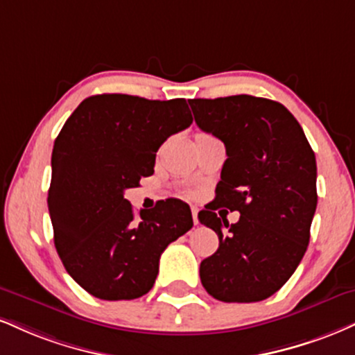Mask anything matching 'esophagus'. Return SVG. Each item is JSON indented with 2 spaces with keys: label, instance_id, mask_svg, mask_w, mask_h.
I'll list each match as a JSON object with an SVG mask.
<instances>
[{
  "label": "esophagus",
  "instance_id": "esophagus-1",
  "mask_svg": "<svg viewBox=\"0 0 355 355\" xmlns=\"http://www.w3.org/2000/svg\"><path fill=\"white\" fill-rule=\"evenodd\" d=\"M191 216H193V223L198 225V208L191 207Z\"/></svg>",
  "mask_w": 355,
  "mask_h": 355
}]
</instances>
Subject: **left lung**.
<instances>
[{
	"label": "left lung",
	"mask_w": 355,
	"mask_h": 355,
	"mask_svg": "<svg viewBox=\"0 0 355 355\" xmlns=\"http://www.w3.org/2000/svg\"><path fill=\"white\" fill-rule=\"evenodd\" d=\"M189 102L196 125L218 137L228 155L215 200L198 213L220 240L200 264V279L218 301H263L283 288L309 245L318 205L314 152L279 102L246 94ZM220 206L240 211L241 220L220 219Z\"/></svg>",
	"instance_id": "left-lung-1"
}]
</instances>
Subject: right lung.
I'll use <instances>...</instances> for the list:
<instances>
[{"label": "right lung", "instance_id": "right-lung-1", "mask_svg": "<svg viewBox=\"0 0 355 355\" xmlns=\"http://www.w3.org/2000/svg\"><path fill=\"white\" fill-rule=\"evenodd\" d=\"M193 122L185 99L99 94L79 104L54 142L48 208L54 245L72 279L105 301L152 289L160 254L193 226L182 200L135 216L127 189L153 173L170 135Z\"/></svg>", "mask_w": 355, "mask_h": 355}]
</instances>
